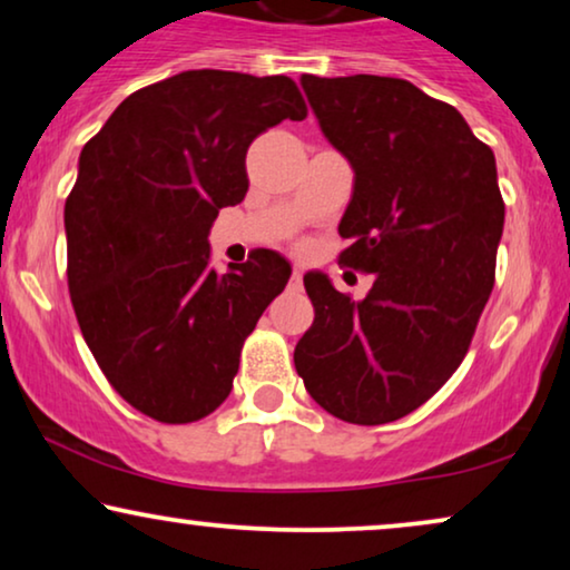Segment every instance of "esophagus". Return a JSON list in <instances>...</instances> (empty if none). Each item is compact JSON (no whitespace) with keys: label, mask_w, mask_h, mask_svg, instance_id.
<instances>
[{"label":"esophagus","mask_w":570,"mask_h":570,"mask_svg":"<svg viewBox=\"0 0 570 570\" xmlns=\"http://www.w3.org/2000/svg\"><path fill=\"white\" fill-rule=\"evenodd\" d=\"M291 285H293V287H301V285H303V269H301V267H295V269H293V275H291Z\"/></svg>","instance_id":"1"}]
</instances>
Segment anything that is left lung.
<instances>
[{"instance_id": "obj_1", "label": "left lung", "mask_w": 570, "mask_h": 570, "mask_svg": "<svg viewBox=\"0 0 570 570\" xmlns=\"http://www.w3.org/2000/svg\"><path fill=\"white\" fill-rule=\"evenodd\" d=\"M324 137L355 170L340 220L363 301L303 277L314 324L295 371L330 415L381 425L410 415L470 350L495 283L505 205L495 155L454 106L400 77H301Z\"/></svg>"}]
</instances>
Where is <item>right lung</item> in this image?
<instances>
[{
    "label": "right lung",
    "mask_w": 570,
    "mask_h": 570,
    "mask_svg": "<svg viewBox=\"0 0 570 570\" xmlns=\"http://www.w3.org/2000/svg\"><path fill=\"white\" fill-rule=\"evenodd\" d=\"M308 108L285 75L189 69L131 92L82 147L65 205L67 283L108 384L160 423L225 402L291 264L256 248L217 275L209 228L248 191L246 150Z\"/></svg>",
    "instance_id": "add662e5"
}]
</instances>
